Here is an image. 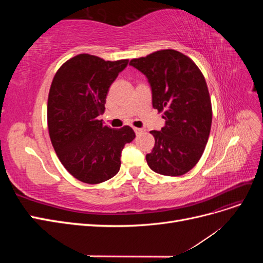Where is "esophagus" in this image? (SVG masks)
Returning <instances> with one entry per match:
<instances>
[{
	"label": "esophagus",
	"mask_w": 263,
	"mask_h": 263,
	"mask_svg": "<svg viewBox=\"0 0 263 263\" xmlns=\"http://www.w3.org/2000/svg\"><path fill=\"white\" fill-rule=\"evenodd\" d=\"M134 130H135V133H136V134H139V133H141V132H142V129H141V128H136V127H135Z\"/></svg>",
	"instance_id": "1"
}]
</instances>
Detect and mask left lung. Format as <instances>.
Masks as SVG:
<instances>
[{"label":"left lung","mask_w":263,"mask_h":263,"mask_svg":"<svg viewBox=\"0 0 263 263\" xmlns=\"http://www.w3.org/2000/svg\"><path fill=\"white\" fill-rule=\"evenodd\" d=\"M129 66L146 76L153 106L165 119L160 132H150L156 142L146 156L149 168L182 176L200 160L210 136L212 104L205 79L192 60L173 49L133 59Z\"/></svg>","instance_id":"8db88e82"}]
</instances>
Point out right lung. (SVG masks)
I'll list each match as a JSON object with an SVG mask.
<instances>
[{"label": "right lung", "instance_id": "add662e5", "mask_svg": "<svg viewBox=\"0 0 263 263\" xmlns=\"http://www.w3.org/2000/svg\"><path fill=\"white\" fill-rule=\"evenodd\" d=\"M128 60L105 61L81 53L63 63L48 97L49 136L59 160L79 181L98 184L121 168L124 146L135 138L129 126L103 125L106 95Z\"/></svg>", "mask_w": 263, "mask_h": 263}]
</instances>
